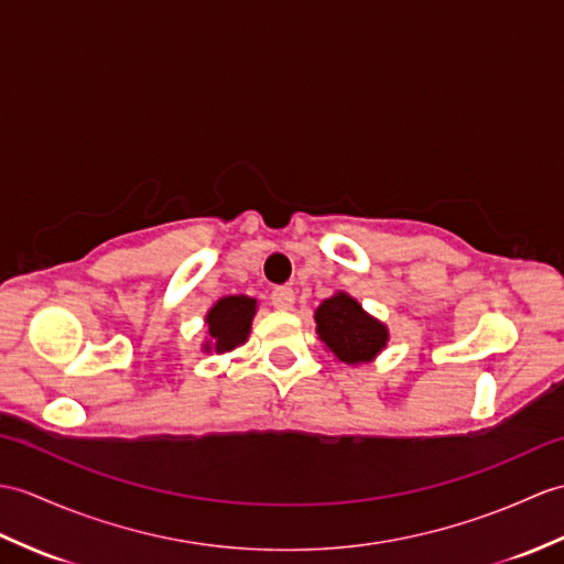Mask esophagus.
I'll list each match as a JSON object with an SVG mask.
<instances>
[{
    "label": "esophagus",
    "instance_id": "esophagus-1",
    "mask_svg": "<svg viewBox=\"0 0 564 564\" xmlns=\"http://www.w3.org/2000/svg\"><path fill=\"white\" fill-rule=\"evenodd\" d=\"M271 303H273V307H276V310H293V305H295V291H293V288H288V285L276 288V291L271 293Z\"/></svg>",
    "mask_w": 564,
    "mask_h": 564
}]
</instances>
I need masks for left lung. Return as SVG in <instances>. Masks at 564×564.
Segmentation results:
<instances>
[{"instance_id": "1", "label": "left lung", "mask_w": 564, "mask_h": 564, "mask_svg": "<svg viewBox=\"0 0 564 564\" xmlns=\"http://www.w3.org/2000/svg\"><path fill=\"white\" fill-rule=\"evenodd\" d=\"M317 336L344 365H368L387 348L389 329L384 322L365 312L356 297L346 291H336L314 310Z\"/></svg>"}]
</instances>
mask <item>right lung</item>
I'll list each match as a JSON object with an SVG mask.
<instances>
[{"label": "right lung", "instance_id": "right-lung-1", "mask_svg": "<svg viewBox=\"0 0 564 564\" xmlns=\"http://www.w3.org/2000/svg\"><path fill=\"white\" fill-rule=\"evenodd\" d=\"M257 314V297L250 295H226L206 312L208 336L202 344L204 352H230L247 344L252 332V319Z\"/></svg>", "mask_w": 564, "mask_h": 564}]
</instances>
